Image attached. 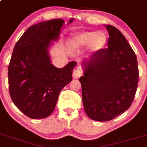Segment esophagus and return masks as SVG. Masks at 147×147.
Here are the masks:
<instances>
[{
    "label": "esophagus",
    "instance_id": "1",
    "mask_svg": "<svg viewBox=\"0 0 147 147\" xmlns=\"http://www.w3.org/2000/svg\"><path fill=\"white\" fill-rule=\"evenodd\" d=\"M82 75H83V71H82L81 69H78V68H77L76 69L74 70L73 73H72V76H73V77L75 78H78L81 77Z\"/></svg>",
    "mask_w": 147,
    "mask_h": 147
}]
</instances>
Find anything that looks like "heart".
Returning <instances> with one entry per match:
<instances>
[{
	"mask_svg": "<svg viewBox=\"0 0 147 147\" xmlns=\"http://www.w3.org/2000/svg\"><path fill=\"white\" fill-rule=\"evenodd\" d=\"M108 35L102 31L84 30L76 34L71 38L69 44L73 49H81L88 45L90 53H96L105 47L108 42Z\"/></svg>",
	"mask_w": 147,
	"mask_h": 147,
	"instance_id": "1",
	"label": "heart"
}]
</instances>
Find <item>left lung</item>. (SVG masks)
<instances>
[{"mask_svg":"<svg viewBox=\"0 0 147 147\" xmlns=\"http://www.w3.org/2000/svg\"><path fill=\"white\" fill-rule=\"evenodd\" d=\"M105 27L108 47L84 60V72L79 78L85 112L96 121H109L129 109L138 84L134 51L119 30Z\"/></svg>","mask_w":147,"mask_h":147,"instance_id":"8db88e82","label":"left lung"}]
</instances>
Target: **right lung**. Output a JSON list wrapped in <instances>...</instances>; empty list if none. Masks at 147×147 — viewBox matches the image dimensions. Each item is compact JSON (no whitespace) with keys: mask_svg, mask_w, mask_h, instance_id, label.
<instances>
[{"mask_svg":"<svg viewBox=\"0 0 147 147\" xmlns=\"http://www.w3.org/2000/svg\"><path fill=\"white\" fill-rule=\"evenodd\" d=\"M64 24L63 19L57 18L32 25L13 49L8 68L9 94L15 105L32 119L50 116L60 91L72 80L77 63L71 61L59 69L51 64L49 53Z\"/></svg>","mask_w":147,"mask_h":147,"instance_id":"right-lung-1","label":"right lung"}]
</instances>
